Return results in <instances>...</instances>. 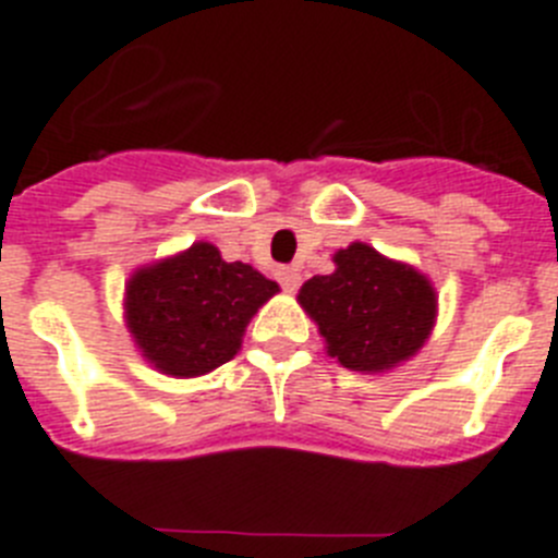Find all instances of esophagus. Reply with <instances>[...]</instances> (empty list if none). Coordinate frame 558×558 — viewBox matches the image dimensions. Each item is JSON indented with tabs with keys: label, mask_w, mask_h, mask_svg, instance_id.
Masks as SVG:
<instances>
[{
	"label": "esophagus",
	"mask_w": 558,
	"mask_h": 558,
	"mask_svg": "<svg viewBox=\"0 0 558 558\" xmlns=\"http://www.w3.org/2000/svg\"><path fill=\"white\" fill-rule=\"evenodd\" d=\"M278 280H280V287L287 289V292H298V287H301V271L292 269V266H280Z\"/></svg>",
	"instance_id": "esophagus-1"
}]
</instances>
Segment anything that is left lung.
<instances>
[{
    "mask_svg": "<svg viewBox=\"0 0 558 558\" xmlns=\"http://www.w3.org/2000/svg\"><path fill=\"white\" fill-rule=\"evenodd\" d=\"M335 271L315 275L298 292L326 354L343 368L383 374L423 349L437 323V289L411 264L363 241L335 252Z\"/></svg>",
    "mask_w": 558,
    "mask_h": 558,
    "instance_id": "left-lung-1",
    "label": "left lung"
}]
</instances>
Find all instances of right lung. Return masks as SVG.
Returning a JSON list of instances; mask_svg holds the SVG:
<instances>
[{"label": "right lung", "instance_id": "add662e5", "mask_svg": "<svg viewBox=\"0 0 558 558\" xmlns=\"http://www.w3.org/2000/svg\"><path fill=\"white\" fill-rule=\"evenodd\" d=\"M280 292L250 264H227L209 241L144 264L124 283V323L156 372L190 380L241 351L257 308Z\"/></svg>", "mask_w": 558, "mask_h": 558}]
</instances>
